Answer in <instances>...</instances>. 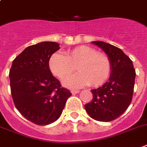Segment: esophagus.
I'll use <instances>...</instances> for the list:
<instances>
[{"instance_id": "1", "label": "esophagus", "mask_w": 147, "mask_h": 147, "mask_svg": "<svg viewBox=\"0 0 147 147\" xmlns=\"http://www.w3.org/2000/svg\"><path fill=\"white\" fill-rule=\"evenodd\" d=\"M71 92L72 94H77L79 92V90H76V89H72V90H71Z\"/></svg>"}]
</instances>
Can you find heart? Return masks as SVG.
Masks as SVG:
<instances>
[{
    "mask_svg": "<svg viewBox=\"0 0 147 147\" xmlns=\"http://www.w3.org/2000/svg\"><path fill=\"white\" fill-rule=\"evenodd\" d=\"M77 68L80 72L67 77ZM49 68L53 76L64 79L63 85L68 88H81L91 85L102 86L111 73L110 59L106 54L98 52L90 46L76 47L61 55L54 53L49 59Z\"/></svg>",
    "mask_w": 147,
    "mask_h": 147,
    "instance_id": "obj_1",
    "label": "heart"
}]
</instances>
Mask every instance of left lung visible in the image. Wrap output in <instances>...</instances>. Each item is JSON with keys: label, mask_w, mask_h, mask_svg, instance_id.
I'll return each mask as SVG.
<instances>
[{"label": "left lung", "mask_w": 147, "mask_h": 147, "mask_svg": "<svg viewBox=\"0 0 147 147\" xmlns=\"http://www.w3.org/2000/svg\"><path fill=\"white\" fill-rule=\"evenodd\" d=\"M110 59L109 79L102 87L92 89L93 98L85 105L88 114L100 122L116 119L127 109L133 98L136 71L133 61L120 49L103 41H92Z\"/></svg>", "instance_id": "8db88e82"}]
</instances>
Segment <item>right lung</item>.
<instances>
[{
    "mask_svg": "<svg viewBox=\"0 0 147 147\" xmlns=\"http://www.w3.org/2000/svg\"><path fill=\"white\" fill-rule=\"evenodd\" d=\"M59 49V44L51 41L28 46L14 59L9 72L14 106L39 126L57 120L71 96L49 70V58Z\"/></svg>",
    "mask_w": 147,
    "mask_h": 147,
    "instance_id": "1",
    "label": "right lung"
}]
</instances>
